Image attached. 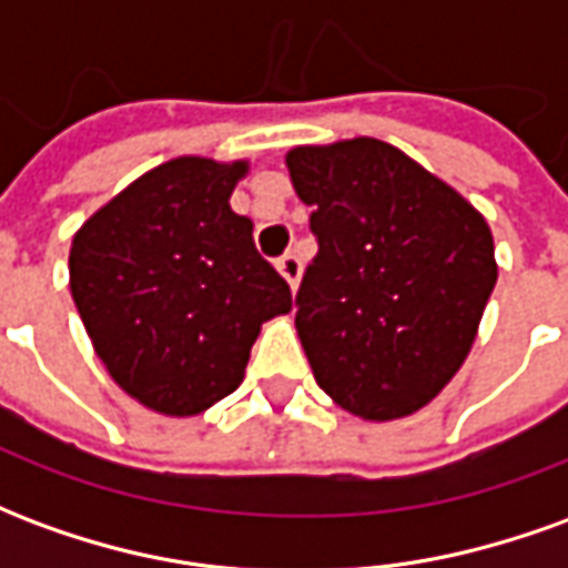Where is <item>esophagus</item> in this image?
<instances>
[{
	"label": "esophagus",
	"mask_w": 568,
	"mask_h": 568,
	"mask_svg": "<svg viewBox=\"0 0 568 568\" xmlns=\"http://www.w3.org/2000/svg\"><path fill=\"white\" fill-rule=\"evenodd\" d=\"M276 271L283 273L285 283L292 285V288H297V283H301V271H304V261H301V255H295V252H285L283 258L276 261Z\"/></svg>",
	"instance_id": "1"
}]
</instances>
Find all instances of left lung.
<instances>
[{
	"mask_svg": "<svg viewBox=\"0 0 568 568\" xmlns=\"http://www.w3.org/2000/svg\"><path fill=\"white\" fill-rule=\"evenodd\" d=\"M320 252L295 297L313 377L386 423L463 368L499 276L487 219L389 142L356 136L285 154Z\"/></svg>",
	"mask_w": 568,
	"mask_h": 568,
	"instance_id": "8db88e82",
	"label": "left lung"
}]
</instances>
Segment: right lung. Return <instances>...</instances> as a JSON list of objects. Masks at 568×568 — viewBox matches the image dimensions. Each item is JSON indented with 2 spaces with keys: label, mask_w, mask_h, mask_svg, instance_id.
Returning a JSON list of instances; mask_svg holds the SVG:
<instances>
[{
  "label": "right lung",
  "mask_w": 568,
  "mask_h": 568,
  "mask_svg": "<svg viewBox=\"0 0 568 568\" xmlns=\"http://www.w3.org/2000/svg\"><path fill=\"white\" fill-rule=\"evenodd\" d=\"M248 161L173 158L72 236L69 288L97 356L140 405L194 417L243 383L261 325L292 292L231 210Z\"/></svg>",
  "instance_id": "obj_1"
}]
</instances>
